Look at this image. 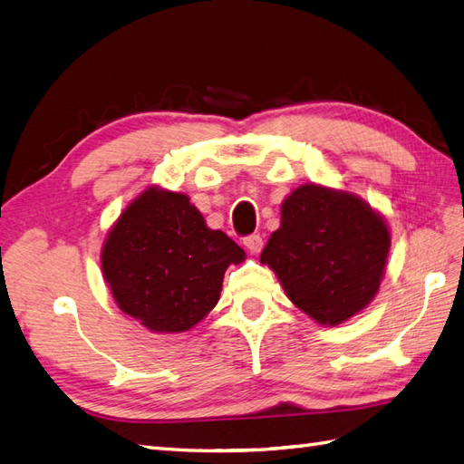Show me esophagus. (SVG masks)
<instances>
[{"label":"esophagus","mask_w":464,"mask_h":464,"mask_svg":"<svg viewBox=\"0 0 464 464\" xmlns=\"http://www.w3.org/2000/svg\"><path fill=\"white\" fill-rule=\"evenodd\" d=\"M243 245H245V249L249 251L251 255L261 253V249H263V237H261V235H249V237H245Z\"/></svg>","instance_id":"esophagus-1"}]
</instances>
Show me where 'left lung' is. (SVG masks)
Listing matches in <instances>:
<instances>
[{
    "mask_svg": "<svg viewBox=\"0 0 464 464\" xmlns=\"http://www.w3.org/2000/svg\"><path fill=\"white\" fill-rule=\"evenodd\" d=\"M390 245L385 221L368 203L306 183L283 201L281 227L261 263L300 310L318 324L336 326L372 303Z\"/></svg>",
    "mask_w": 464,
    "mask_h": 464,
    "instance_id": "left-lung-1",
    "label": "left lung"
}]
</instances>
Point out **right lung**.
<instances>
[{"mask_svg": "<svg viewBox=\"0 0 464 464\" xmlns=\"http://www.w3.org/2000/svg\"><path fill=\"white\" fill-rule=\"evenodd\" d=\"M245 251L209 229L189 198L146 189L124 209L102 249L118 308L152 332H186L218 304L223 275Z\"/></svg>", "mask_w": 464, "mask_h": 464, "instance_id": "1", "label": "right lung"}]
</instances>
